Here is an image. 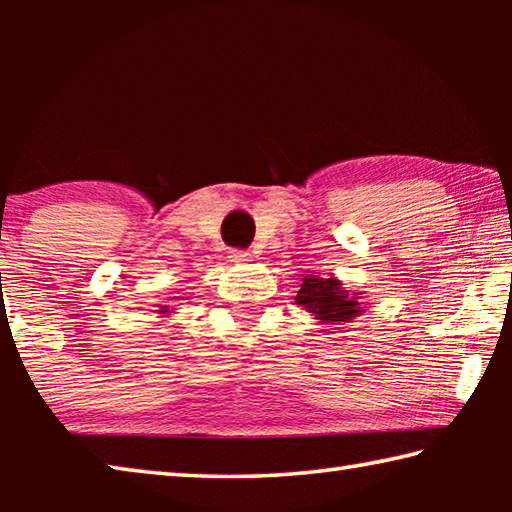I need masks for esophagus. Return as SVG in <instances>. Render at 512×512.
Segmentation results:
<instances>
[{"mask_svg": "<svg viewBox=\"0 0 512 512\" xmlns=\"http://www.w3.org/2000/svg\"><path fill=\"white\" fill-rule=\"evenodd\" d=\"M230 262L235 264H244V262H250V253L248 250H230Z\"/></svg>", "mask_w": 512, "mask_h": 512, "instance_id": "34e87169", "label": "esophagus"}]
</instances>
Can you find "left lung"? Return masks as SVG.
<instances>
[{
    "mask_svg": "<svg viewBox=\"0 0 512 512\" xmlns=\"http://www.w3.org/2000/svg\"><path fill=\"white\" fill-rule=\"evenodd\" d=\"M359 293L350 296L343 291L341 282L336 277H323L307 275L302 280V287L296 296V305L305 307L311 316H316L320 323H350L354 316L361 314V307L357 302Z\"/></svg>",
    "mask_w": 512,
    "mask_h": 512,
    "instance_id": "8db88e82",
    "label": "left lung"
}]
</instances>
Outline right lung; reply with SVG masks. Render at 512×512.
<instances>
[{"label":"right lung","mask_w":512,"mask_h":512,"mask_svg":"<svg viewBox=\"0 0 512 512\" xmlns=\"http://www.w3.org/2000/svg\"><path fill=\"white\" fill-rule=\"evenodd\" d=\"M160 314H169V307H162V309H160Z\"/></svg>","instance_id":"add662e5"}]
</instances>
